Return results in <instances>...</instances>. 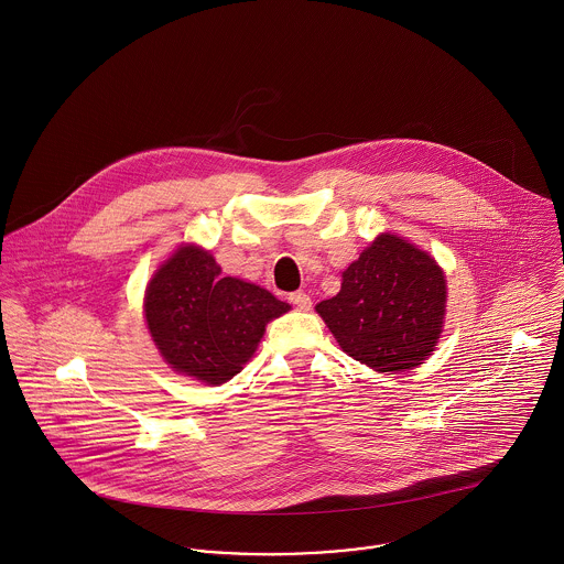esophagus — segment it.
<instances>
[{"instance_id":"1","label":"esophagus","mask_w":564,"mask_h":564,"mask_svg":"<svg viewBox=\"0 0 564 564\" xmlns=\"http://www.w3.org/2000/svg\"><path fill=\"white\" fill-rule=\"evenodd\" d=\"M289 300H291V304L295 307H300V310H310L312 307V300H310V295L304 293V291H295V293H291L289 295Z\"/></svg>"}]
</instances>
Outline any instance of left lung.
Returning a JSON list of instances; mask_svg holds the SVG:
<instances>
[{
  "label": "left lung",
  "instance_id": "obj_1",
  "mask_svg": "<svg viewBox=\"0 0 564 564\" xmlns=\"http://www.w3.org/2000/svg\"><path fill=\"white\" fill-rule=\"evenodd\" d=\"M316 312L347 356L379 372L410 370L437 347L446 278L429 252L383 232L343 271L340 293Z\"/></svg>",
  "mask_w": 564,
  "mask_h": 564
}]
</instances>
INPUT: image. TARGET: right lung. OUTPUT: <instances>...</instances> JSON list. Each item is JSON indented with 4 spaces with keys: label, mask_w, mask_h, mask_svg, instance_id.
Returning a JSON list of instances; mask_svg holds the SVG:
<instances>
[{
    "label": "right lung",
    "mask_w": 564,
    "mask_h": 564,
    "mask_svg": "<svg viewBox=\"0 0 564 564\" xmlns=\"http://www.w3.org/2000/svg\"><path fill=\"white\" fill-rule=\"evenodd\" d=\"M291 306L221 267L198 246H183L149 282L147 325L176 372L221 386L254 356L264 325Z\"/></svg>",
    "instance_id": "add662e5"
}]
</instances>
